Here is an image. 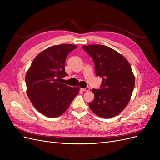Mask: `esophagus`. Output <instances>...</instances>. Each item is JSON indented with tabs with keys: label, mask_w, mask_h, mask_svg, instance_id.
<instances>
[{
	"label": "esophagus",
	"mask_w": 160,
	"mask_h": 160,
	"mask_svg": "<svg viewBox=\"0 0 160 160\" xmlns=\"http://www.w3.org/2000/svg\"><path fill=\"white\" fill-rule=\"evenodd\" d=\"M81 90L83 91H89L90 90V88H89V87H88V88H85V89H82V88H81Z\"/></svg>",
	"instance_id": "34e87169"
}]
</instances>
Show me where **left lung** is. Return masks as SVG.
Instances as JSON below:
<instances>
[{
    "label": "left lung",
    "mask_w": 160,
    "mask_h": 160,
    "mask_svg": "<svg viewBox=\"0 0 160 160\" xmlns=\"http://www.w3.org/2000/svg\"><path fill=\"white\" fill-rule=\"evenodd\" d=\"M82 47L93 59L96 75L103 78L101 89L91 90L95 98L89 108L101 118H113L126 108L132 95L135 81L132 67L122 54L109 47Z\"/></svg>",
    "instance_id": "8db88e82"
}]
</instances>
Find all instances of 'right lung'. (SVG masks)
I'll list each match as a JSON object with an SVG mask.
<instances>
[{
    "mask_svg": "<svg viewBox=\"0 0 160 160\" xmlns=\"http://www.w3.org/2000/svg\"><path fill=\"white\" fill-rule=\"evenodd\" d=\"M77 47L61 44L41 52L25 76L27 93L31 102L41 113L49 118L59 117L69 108L79 93V87L67 86L60 79L67 75L66 57Z\"/></svg>",
    "mask_w": 160,
    "mask_h": 160,
    "instance_id": "obj_1",
    "label": "right lung"
}]
</instances>
